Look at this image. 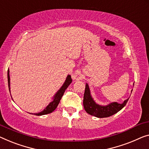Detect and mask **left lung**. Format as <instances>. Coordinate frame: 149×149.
I'll use <instances>...</instances> for the list:
<instances>
[{
    "instance_id": "left-lung-1",
    "label": "left lung",
    "mask_w": 149,
    "mask_h": 149,
    "mask_svg": "<svg viewBox=\"0 0 149 149\" xmlns=\"http://www.w3.org/2000/svg\"><path fill=\"white\" fill-rule=\"evenodd\" d=\"M128 99L129 98L124 100L123 104L113 102L106 106L97 105L91 97L89 86L88 84H86L84 95L83 104L84 109L88 114L97 118H106L112 116L123 108L127 103Z\"/></svg>"
}]
</instances>
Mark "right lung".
Returning <instances> with one entry per match:
<instances>
[{"mask_svg":"<svg viewBox=\"0 0 149 149\" xmlns=\"http://www.w3.org/2000/svg\"><path fill=\"white\" fill-rule=\"evenodd\" d=\"M8 89H9V92H10V76H9V70H8ZM72 79L71 78V75H68L67 78H66V80L65 81V83L63 84V85L62 87L61 88L60 90H59L55 96H54V100L49 105L47 106V107L44 109L42 112H39V113H35L34 114L35 115H37V116H41V115H45V114H49V113L52 112L53 111H54L56 108L58 106V104L60 102L61 99L63 95L65 92V91L66 89L68 88V86L70 85V84L72 83Z\"/></svg>","mask_w":149,"mask_h":149,"instance_id":"add662e5","label":"right lung"}]
</instances>
